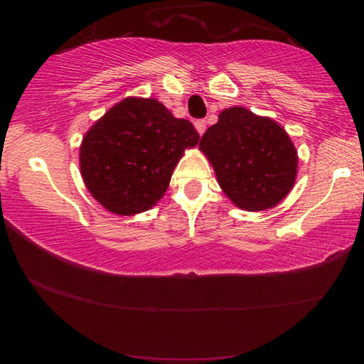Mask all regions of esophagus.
<instances>
[{"instance_id":"1","label":"esophagus","mask_w":364,"mask_h":364,"mask_svg":"<svg viewBox=\"0 0 364 364\" xmlns=\"http://www.w3.org/2000/svg\"><path fill=\"white\" fill-rule=\"evenodd\" d=\"M205 124H207V122L203 121V119H198V121H196V129H197V132L200 134V136H202L203 132H205V127H207Z\"/></svg>"}]
</instances>
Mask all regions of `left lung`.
I'll return each instance as SVG.
<instances>
[{"label": "left lung", "mask_w": 364, "mask_h": 364, "mask_svg": "<svg viewBox=\"0 0 364 364\" xmlns=\"http://www.w3.org/2000/svg\"><path fill=\"white\" fill-rule=\"evenodd\" d=\"M218 186L242 210L275 207L295 183L298 156L280 124L243 107L220 112L200 139Z\"/></svg>", "instance_id": "obj_1"}]
</instances>
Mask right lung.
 Returning a JSON list of instances; mask_svg holds the SVG:
<instances>
[{
  "mask_svg": "<svg viewBox=\"0 0 364 364\" xmlns=\"http://www.w3.org/2000/svg\"><path fill=\"white\" fill-rule=\"evenodd\" d=\"M187 119L162 102L126 97L96 121L79 149L81 176L91 196L109 212H146L166 193L187 147L198 144Z\"/></svg>",
  "mask_w": 364,
  "mask_h": 364,
  "instance_id": "right-lung-1",
  "label": "right lung"
}]
</instances>
